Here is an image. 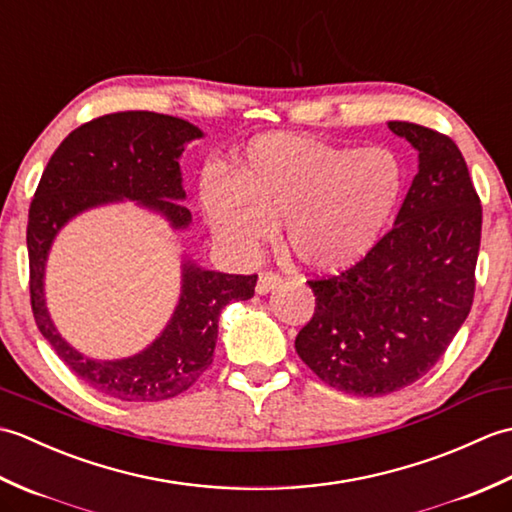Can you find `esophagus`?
I'll return each mask as SVG.
<instances>
[{"mask_svg":"<svg viewBox=\"0 0 512 512\" xmlns=\"http://www.w3.org/2000/svg\"><path fill=\"white\" fill-rule=\"evenodd\" d=\"M281 284V279H279V275H275V273H262L259 275V279H257V295H268V292H273L277 286Z\"/></svg>","mask_w":512,"mask_h":512,"instance_id":"obj_1","label":"esophagus"}]
</instances>
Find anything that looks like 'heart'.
Here are the masks:
<instances>
[{
	"label": "heart",
	"instance_id": "b5f03b06",
	"mask_svg": "<svg viewBox=\"0 0 512 512\" xmlns=\"http://www.w3.org/2000/svg\"><path fill=\"white\" fill-rule=\"evenodd\" d=\"M402 195V165L383 147H339L268 134L250 143L235 173L202 180L215 237L253 250L284 220V248L310 273H341L372 250Z\"/></svg>",
	"mask_w": 512,
	"mask_h": 512
}]
</instances>
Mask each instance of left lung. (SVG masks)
<instances>
[{
  "label": "left lung",
  "instance_id": "obj_1",
  "mask_svg": "<svg viewBox=\"0 0 512 512\" xmlns=\"http://www.w3.org/2000/svg\"><path fill=\"white\" fill-rule=\"evenodd\" d=\"M387 127L418 151L394 228L336 277L310 279L317 306L295 339L323 383L376 398L416 383L447 352L473 306L482 204L449 136Z\"/></svg>",
  "mask_w": 512,
  "mask_h": 512
}]
</instances>
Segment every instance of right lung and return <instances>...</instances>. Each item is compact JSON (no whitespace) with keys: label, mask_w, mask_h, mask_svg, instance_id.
Instances as JSON below:
<instances>
[{"label":"right lung","mask_w":512,"mask_h":512,"mask_svg":"<svg viewBox=\"0 0 512 512\" xmlns=\"http://www.w3.org/2000/svg\"><path fill=\"white\" fill-rule=\"evenodd\" d=\"M202 129L156 112H116L76 127L43 169L28 211L30 303L37 328L85 385L127 402L167 400L187 391L213 363L220 312L255 295L257 275H226L182 259V286L171 319L143 352L116 361L81 354L54 328L46 306V264L61 228L96 206L132 200L165 217L173 231L191 226L182 204L180 156Z\"/></svg>","instance_id":"obj_1"}]
</instances>
